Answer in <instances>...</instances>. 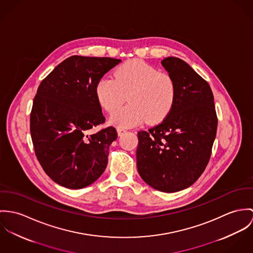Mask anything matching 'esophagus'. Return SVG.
<instances>
[{
  "instance_id": "obj_1",
  "label": "esophagus",
  "mask_w": 253,
  "mask_h": 253,
  "mask_svg": "<svg viewBox=\"0 0 253 253\" xmlns=\"http://www.w3.org/2000/svg\"><path fill=\"white\" fill-rule=\"evenodd\" d=\"M126 132H127V131H126L124 128H121V127H118V128H117V134H118V136H122V135H124Z\"/></svg>"
}]
</instances>
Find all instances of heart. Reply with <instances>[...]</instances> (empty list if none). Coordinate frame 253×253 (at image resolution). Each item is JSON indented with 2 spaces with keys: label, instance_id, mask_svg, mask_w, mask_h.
Listing matches in <instances>:
<instances>
[{
  "label": "heart",
  "instance_id": "b5f03b06",
  "mask_svg": "<svg viewBox=\"0 0 253 253\" xmlns=\"http://www.w3.org/2000/svg\"><path fill=\"white\" fill-rule=\"evenodd\" d=\"M95 94L100 106L109 113L115 112L127 95L129 104L113 113L110 123L132 127L144 120L148 124L163 121L174 106L177 86L168 73L132 59L114 71V79L102 77L96 84Z\"/></svg>",
  "mask_w": 253,
  "mask_h": 253
}]
</instances>
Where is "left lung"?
I'll list each match as a JSON object with an SVG mask.
<instances>
[{
	"label": "left lung",
	"mask_w": 253,
	"mask_h": 253,
	"mask_svg": "<svg viewBox=\"0 0 253 253\" xmlns=\"http://www.w3.org/2000/svg\"><path fill=\"white\" fill-rule=\"evenodd\" d=\"M161 63L176 83L177 96L161 123L138 132L137 167L144 182L171 193L192 185L205 170L217 115L210 85L187 63L176 57Z\"/></svg>",
	"instance_id": "left-lung-1"
}]
</instances>
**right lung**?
Here are the masks:
<instances>
[{
    "label": "right lung",
    "instance_id": "right-lung-1",
    "mask_svg": "<svg viewBox=\"0 0 253 253\" xmlns=\"http://www.w3.org/2000/svg\"><path fill=\"white\" fill-rule=\"evenodd\" d=\"M121 60L69 57L42 81L30 114L38 161L58 184L80 189L97 180L117 139L113 126L89 131L106 121L95 94L97 82Z\"/></svg>",
    "mask_w": 253,
    "mask_h": 253
}]
</instances>
